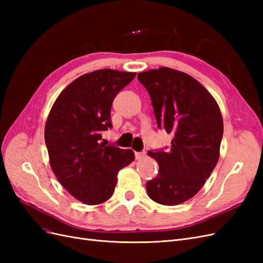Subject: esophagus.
Wrapping results in <instances>:
<instances>
[{
  "label": "esophagus",
  "instance_id": "34e87169",
  "mask_svg": "<svg viewBox=\"0 0 263 263\" xmlns=\"http://www.w3.org/2000/svg\"><path fill=\"white\" fill-rule=\"evenodd\" d=\"M145 156H146L145 151H142V153H135V157H136L137 160H139V159H141V158H144Z\"/></svg>",
  "mask_w": 263,
  "mask_h": 263
}]
</instances>
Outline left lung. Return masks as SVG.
<instances>
[{
  "label": "left lung",
  "mask_w": 263,
  "mask_h": 263,
  "mask_svg": "<svg viewBox=\"0 0 263 263\" xmlns=\"http://www.w3.org/2000/svg\"><path fill=\"white\" fill-rule=\"evenodd\" d=\"M159 128L173 135L168 151H148L159 164L147 182L151 200L178 205L202 189L216 166L224 132L219 106L205 87L181 71L161 67L138 73Z\"/></svg>",
  "instance_id": "left-lung-1"
}]
</instances>
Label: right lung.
I'll return each instance as SVG.
<instances>
[{"label": "right lung", "mask_w": 263, "mask_h": 263, "mask_svg": "<svg viewBox=\"0 0 263 263\" xmlns=\"http://www.w3.org/2000/svg\"><path fill=\"white\" fill-rule=\"evenodd\" d=\"M136 72L101 69L79 77L54 101L45 126L50 166L60 184L86 205L113 195L117 173L135 159L134 151L101 142L112 127L110 107Z\"/></svg>", "instance_id": "1"}]
</instances>
